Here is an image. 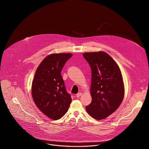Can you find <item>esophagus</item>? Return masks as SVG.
I'll list each match as a JSON object with an SVG mask.
<instances>
[{
    "label": "esophagus",
    "instance_id": "34e87169",
    "mask_svg": "<svg viewBox=\"0 0 149 149\" xmlns=\"http://www.w3.org/2000/svg\"><path fill=\"white\" fill-rule=\"evenodd\" d=\"M81 95H82V93H81V92H79V93H78L76 95V97H80Z\"/></svg>",
    "mask_w": 149,
    "mask_h": 149
}]
</instances>
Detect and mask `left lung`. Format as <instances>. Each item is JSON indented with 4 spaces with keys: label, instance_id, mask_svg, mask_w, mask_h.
Instances as JSON below:
<instances>
[{
    "label": "left lung",
    "instance_id": "1",
    "mask_svg": "<svg viewBox=\"0 0 149 149\" xmlns=\"http://www.w3.org/2000/svg\"><path fill=\"white\" fill-rule=\"evenodd\" d=\"M83 55L92 71V102L86 107V111L95 119H104L114 112L123 101L125 86L122 74L118 64L104 52H86Z\"/></svg>",
    "mask_w": 149,
    "mask_h": 149
}]
</instances>
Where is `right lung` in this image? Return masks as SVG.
<instances>
[{
	"label": "right lung",
	"instance_id": "1",
	"mask_svg": "<svg viewBox=\"0 0 149 149\" xmlns=\"http://www.w3.org/2000/svg\"><path fill=\"white\" fill-rule=\"evenodd\" d=\"M70 53H53L38 66L31 85L33 99L38 109L54 120L67 112L72 98L67 93L61 72Z\"/></svg>",
	"mask_w": 149,
	"mask_h": 149
}]
</instances>
